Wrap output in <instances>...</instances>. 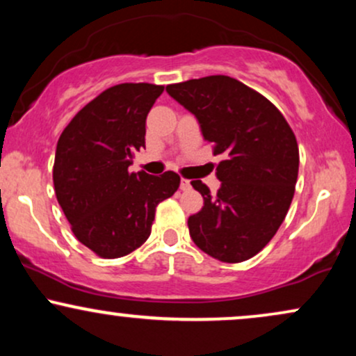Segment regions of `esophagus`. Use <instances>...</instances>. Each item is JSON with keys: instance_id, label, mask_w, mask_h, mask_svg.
<instances>
[{"instance_id": "esophagus-1", "label": "esophagus", "mask_w": 356, "mask_h": 356, "mask_svg": "<svg viewBox=\"0 0 356 356\" xmlns=\"http://www.w3.org/2000/svg\"><path fill=\"white\" fill-rule=\"evenodd\" d=\"M181 189L182 191H189L191 189V181H189V179H181Z\"/></svg>"}]
</instances>
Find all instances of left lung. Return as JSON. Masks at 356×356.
I'll return each mask as SVG.
<instances>
[{"instance_id": "left-lung-1", "label": "left lung", "mask_w": 356, "mask_h": 356, "mask_svg": "<svg viewBox=\"0 0 356 356\" xmlns=\"http://www.w3.org/2000/svg\"><path fill=\"white\" fill-rule=\"evenodd\" d=\"M167 93L201 125L214 155L218 194L201 181L204 206L187 220L191 238L222 263L256 256L280 229L291 206L300 150L291 127L266 97L226 75L167 85Z\"/></svg>"}]
</instances>
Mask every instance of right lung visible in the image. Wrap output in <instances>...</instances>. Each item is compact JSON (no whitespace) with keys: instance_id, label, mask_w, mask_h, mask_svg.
<instances>
[{"instance_id":"add662e5","label":"right lung","mask_w":356,"mask_h":356,"mask_svg":"<svg viewBox=\"0 0 356 356\" xmlns=\"http://www.w3.org/2000/svg\"><path fill=\"white\" fill-rule=\"evenodd\" d=\"M162 85L120 83L102 92L72 118L56 144L53 186L73 234L104 259L140 248L155 207L179 189L172 170L129 172L145 149V118Z\"/></svg>"}]
</instances>
